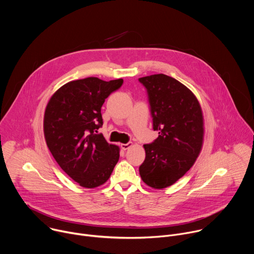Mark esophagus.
<instances>
[{
	"label": "esophagus",
	"mask_w": 254,
	"mask_h": 254,
	"mask_svg": "<svg viewBox=\"0 0 254 254\" xmlns=\"http://www.w3.org/2000/svg\"><path fill=\"white\" fill-rule=\"evenodd\" d=\"M132 146V142H127V143H121V148L124 150V151H126V150H127L128 148H130Z\"/></svg>",
	"instance_id": "1"
}]
</instances>
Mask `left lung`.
Returning <instances> with one entry per match:
<instances>
[{
	"instance_id": "8db88e82",
	"label": "left lung",
	"mask_w": 254,
	"mask_h": 254,
	"mask_svg": "<svg viewBox=\"0 0 254 254\" xmlns=\"http://www.w3.org/2000/svg\"><path fill=\"white\" fill-rule=\"evenodd\" d=\"M147 88L154 142L143 144L146 159L139 166L141 180L154 189L175 184L194 165L202 150L204 119L195 94L177 79L165 74L138 78Z\"/></svg>"
}]
</instances>
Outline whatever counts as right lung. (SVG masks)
Masks as SVG:
<instances>
[{
    "label": "right lung",
    "instance_id": "1",
    "mask_svg": "<svg viewBox=\"0 0 254 254\" xmlns=\"http://www.w3.org/2000/svg\"><path fill=\"white\" fill-rule=\"evenodd\" d=\"M122 78L104 81L87 77L67 82L49 99L44 136L60 168L81 187L92 189L110 179L120 148L96 134L102 126L105 98L123 85Z\"/></svg>",
    "mask_w": 254,
    "mask_h": 254
}]
</instances>
